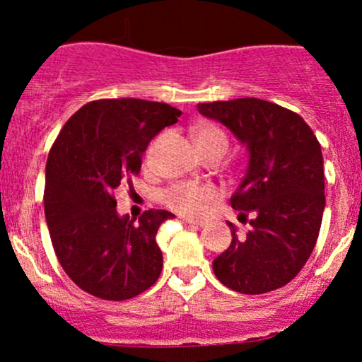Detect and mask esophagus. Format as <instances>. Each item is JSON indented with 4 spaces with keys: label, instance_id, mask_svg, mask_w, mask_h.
Returning a JSON list of instances; mask_svg holds the SVG:
<instances>
[{
    "label": "esophagus",
    "instance_id": "esophagus-1",
    "mask_svg": "<svg viewBox=\"0 0 362 362\" xmlns=\"http://www.w3.org/2000/svg\"><path fill=\"white\" fill-rule=\"evenodd\" d=\"M184 221L189 224H195V226H204L206 221L204 219H195V218H189V216H184Z\"/></svg>",
    "mask_w": 362,
    "mask_h": 362
}]
</instances>
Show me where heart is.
<instances>
[{"instance_id": "1", "label": "heart", "mask_w": 362, "mask_h": 362, "mask_svg": "<svg viewBox=\"0 0 362 362\" xmlns=\"http://www.w3.org/2000/svg\"><path fill=\"white\" fill-rule=\"evenodd\" d=\"M194 141L199 151L204 149H221L223 153L230 148V139L219 127L199 126L194 131ZM161 202L182 214H201L207 204L216 199V190L211 185L194 184V182H178L167 187L161 192Z\"/></svg>"}]
</instances>
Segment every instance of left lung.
<instances>
[{
  "label": "left lung",
  "mask_w": 362,
  "mask_h": 362,
  "mask_svg": "<svg viewBox=\"0 0 362 362\" xmlns=\"http://www.w3.org/2000/svg\"><path fill=\"white\" fill-rule=\"evenodd\" d=\"M199 112L219 120L250 151L247 175L231 195L252 230L236 236L213 262L226 288L243 294L279 289L298 276L317 243L325 207L322 148L296 112L260 98L199 103Z\"/></svg>",
  "instance_id": "1"
}]
</instances>
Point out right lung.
Returning a JSON list of instances; mask_svg holds the SVG:
<instances>
[{
  "instance_id": "1",
  "label": "right lung",
  "mask_w": 362,
  "mask_h": 362,
  "mask_svg": "<svg viewBox=\"0 0 362 362\" xmlns=\"http://www.w3.org/2000/svg\"><path fill=\"white\" fill-rule=\"evenodd\" d=\"M182 112L141 98H102L83 105L61 129L45 165L44 211L61 267L78 288L124 301L151 288L163 255L156 231L163 209L139 221L120 218L114 190L138 175L143 153Z\"/></svg>"
}]
</instances>
